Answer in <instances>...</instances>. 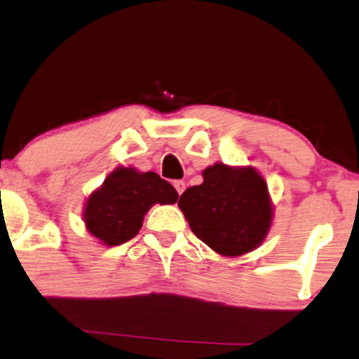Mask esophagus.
Listing matches in <instances>:
<instances>
[{"mask_svg": "<svg viewBox=\"0 0 359 359\" xmlns=\"http://www.w3.org/2000/svg\"><path fill=\"white\" fill-rule=\"evenodd\" d=\"M174 187H175V190H177V194L182 195L184 190H185V182H184V180H175Z\"/></svg>", "mask_w": 359, "mask_h": 359, "instance_id": "34e87169", "label": "esophagus"}]
</instances>
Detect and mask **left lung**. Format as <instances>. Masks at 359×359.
Returning a JSON list of instances; mask_svg holds the SVG:
<instances>
[{"instance_id": "left-lung-1", "label": "left lung", "mask_w": 359, "mask_h": 359, "mask_svg": "<svg viewBox=\"0 0 359 359\" xmlns=\"http://www.w3.org/2000/svg\"><path fill=\"white\" fill-rule=\"evenodd\" d=\"M203 182L185 190L179 208L198 240L218 255L235 257L256 250L272 223L266 180L255 167L217 162L202 172Z\"/></svg>"}]
</instances>
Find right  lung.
<instances>
[{
	"label": "right lung",
	"mask_w": 359,
	"mask_h": 359,
	"mask_svg": "<svg viewBox=\"0 0 359 359\" xmlns=\"http://www.w3.org/2000/svg\"><path fill=\"white\" fill-rule=\"evenodd\" d=\"M179 194L156 172L119 165L85 202L83 222L90 235L104 246H118L135 238L144 215L154 203L172 205Z\"/></svg>",
	"instance_id": "obj_1"
}]
</instances>
